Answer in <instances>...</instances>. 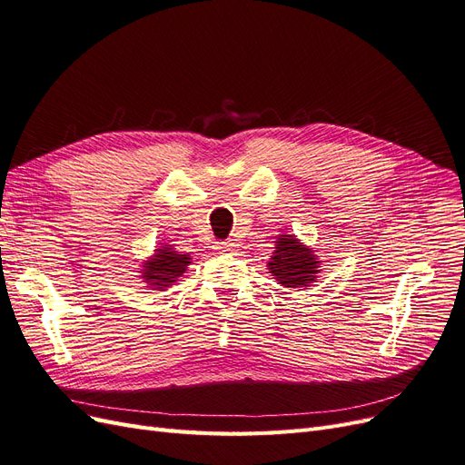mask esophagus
Segmentation results:
<instances>
[{
	"label": "esophagus",
	"instance_id": "34e87169",
	"mask_svg": "<svg viewBox=\"0 0 465 465\" xmlns=\"http://www.w3.org/2000/svg\"><path fill=\"white\" fill-rule=\"evenodd\" d=\"M217 250L221 252V254H229V252H234L236 250V244L234 242H219L217 244Z\"/></svg>",
	"mask_w": 465,
	"mask_h": 465
}]
</instances>
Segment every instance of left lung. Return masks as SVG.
<instances>
[{
    "label": "left lung",
    "mask_w": 465,
    "mask_h": 465,
    "mask_svg": "<svg viewBox=\"0 0 465 465\" xmlns=\"http://www.w3.org/2000/svg\"><path fill=\"white\" fill-rule=\"evenodd\" d=\"M273 256L267 262V270L281 287L306 289L322 272V262L311 246L301 242L294 234L275 236Z\"/></svg>",
    "instance_id": "8db88e82"
}]
</instances>
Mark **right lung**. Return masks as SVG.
<instances>
[{
    "label": "right lung",
    "mask_w": 465,
    "mask_h": 465,
    "mask_svg": "<svg viewBox=\"0 0 465 465\" xmlns=\"http://www.w3.org/2000/svg\"><path fill=\"white\" fill-rule=\"evenodd\" d=\"M190 263V254H182L173 244L161 242V246L154 248L153 254L142 262L139 277L151 291H166L176 283L178 277L186 273Z\"/></svg>",
    "instance_id": "right-lung-1"
}]
</instances>
